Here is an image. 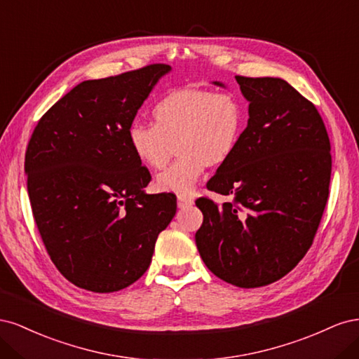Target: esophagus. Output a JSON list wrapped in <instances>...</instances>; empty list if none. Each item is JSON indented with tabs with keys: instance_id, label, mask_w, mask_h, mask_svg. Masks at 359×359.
Listing matches in <instances>:
<instances>
[{
	"instance_id": "1",
	"label": "esophagus",
	"mask_w": 359,
	"mask_h": 359,
	"mask_svg": "<svg viewBox=\"0 0 359 359\" xmlns=\"http://www.w3.org/2000/svg\"><path fill=\"white\" fill-rule=\"evenodd\" d=\"M194 201L189 196H184V194H178V206L180 208H187V206H191Z\"/></svg>"
}]
</instances>
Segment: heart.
<instances>
[{
    "mask_svg": "<svg viewBox=\"0 0 359 359\" xmlns=\"http://www.w3.org/2000/svg\"><path fill=\"white\" fill-rule=\"evenodd\" d=\"M151 114L154 124L128 126L127 142L149 169L165 166L177 145L178 160L156 178L160 191L191 193L206 166L222 165L233 154L244 128V109L235 95L202 88L163 95Z\"/></svg>",
    "mask_w": 359,
    "mask_h": 359,
    "instance_id": "obj_1",
    "label": "heart"
}]
</instances>
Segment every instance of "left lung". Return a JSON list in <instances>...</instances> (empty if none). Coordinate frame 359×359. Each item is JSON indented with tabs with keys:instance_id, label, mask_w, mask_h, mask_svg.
Returning <instances> with one entry per match:
<instances>
[{
	"instance_id": "left-lung-1",
	"label": "left lung",
	"mask_w": 359,
	"mask_h": 359,
	"mask_svg": "<svg viewBox=\"0 0 359 359\" xmlns=\"http://www.w3.org/2000/svg\"><path fill=\"white\" fill-rule=\"evenodd\" d=\"M235 79L250 118L206 184L233 201L199 198L203 223L194 238L214 276L252 289L285 277L311 247L330 196L331 144L316 106L286 81Z\"/></svg>"
}]
</instances>
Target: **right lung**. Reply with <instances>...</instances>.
<instances>
[{
	"mask_svg": "<svg viewBox=\"0 0 359 359\" xmlns=\"http://www.w3.org/2000/svg\"><path fill=\"white\" fill-rule=\"evenodd\" d=\"M169 70L149 64L83 81L31 135L25 172L32 215L53 265L81 289L107 293L135 283L177 212L175 194L144 191L151 173L127 142L137 109Z\"/></svg>",
	"mask_w": 359,
	"mask_h": 359,
	"instance_id": "1",
	"label": "right lung"
}]
</instances>
